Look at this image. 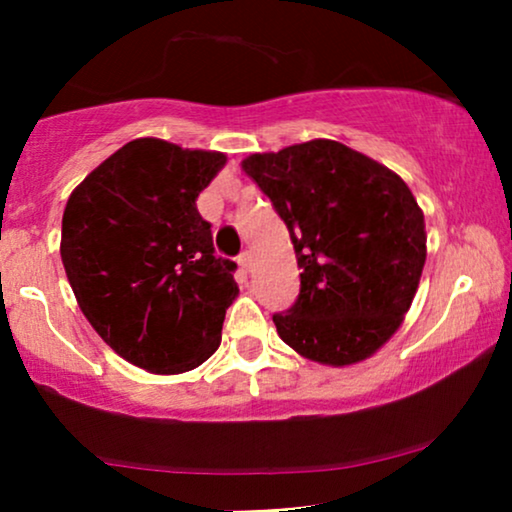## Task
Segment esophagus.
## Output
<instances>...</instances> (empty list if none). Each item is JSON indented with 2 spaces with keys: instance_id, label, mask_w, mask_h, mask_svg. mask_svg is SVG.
I'll use <instances>...</instances> for the list:
<instances>
[{
  "instance_id": "34e87169",
  "label": "esophagus",
  "mask_w": 512,
  "mask_h": 512,
  "mask_svg": "<svg viewBox=\"0 0 512 512\" xmlns=\"http://www.w3.org/2000/svg\"><path fill=\"white\" fill-rule=\"evenodd\" d=\"M251 261H254V256H251V251H242L240 256H237V263H240V268L244 272L251 270Z\"/></svg>"
}]
</instances>
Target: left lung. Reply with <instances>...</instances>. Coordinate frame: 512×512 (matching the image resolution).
<instances>
[{"mask_svg": "<svg viewBox=\"0 0 512 512\" xmlns=\"http://www.w3.org/2000/svg\"><path fill=\"white\" fill-rule=\"evenodd\" d=\"M242 170L289 228L300 296L275 314L279 338L321 366L373 356L415 300L426 261L424 212L377 160L333 142L251 153Z\"/></svg>", "mask_w": 512, "mask_h": 512, "instance_id": "left-lung-1", "label": "left lung"}]
</instances>
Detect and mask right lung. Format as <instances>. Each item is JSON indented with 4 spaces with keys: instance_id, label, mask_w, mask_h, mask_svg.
I'll return each mask as SVG.
<instances>
[{
    "instance_id": "add662e5",
    "label": "right lung",
    "mask_w": 512,
    "mask_h": 512,
    "mask_svg": "<svg viewBox=\"0 0 512 512\" xmlns=\"http://www.w3.org/2000/svg\"><path fill=\"white\" fill-rule=\"evenodd\" d=\"M226 153L139 137L69 195L60 256L83 317L132 366L179 375L221 345L237 298L228 258L195 200Z\"/></svg>"
}]
</instances>
